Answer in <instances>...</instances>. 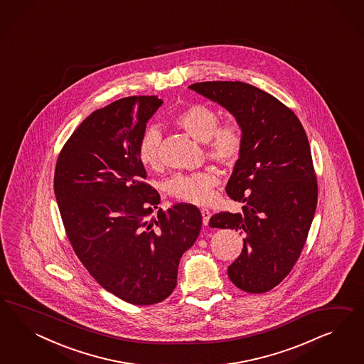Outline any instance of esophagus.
Returning a JSON list of instances; mask_svg holds the SVG:
<instances>
[{
    "instance_id": "obj_1",
    "label": "esophagus",
    "mask_w": 364,
    "mask_h": 364,
    "mask_svg": "<svg viewBox=\"0 0 364 364\" xmlns=\"http://www.w3.org/2000/svg\"><path fill=\"white\" fill-rule=\"evenodd\" d=\"M201 216H203V224L204 225H207L208 223H210V210H207V208H201Z\"/></svg>"
}]
</instances>
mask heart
Segmentation results:
<instances>
[{
	"label": "heart",
	"mask_w": 364,
	"mask_h": 364,
	"mask_svg": "<svg viewBox=\"0 0 364 364\" xmlns=\"http://www.w3.org/2000/svg\"><path fill=\"white\" fill-rule=\"evenodd\" d=\"M169 122L205 145L207 157L216 164L233 168L239 164L245 151V132L237 120L220 122L219 112L207 104L195 102L176 110ZM161 133L149 128L137 144V157L145 168L161 166ZM219 177L210 171L176 173L166 184V192L183 203L204 205L213 198Z\"/></svg>",
	"instance_id": "b5f03b06"
}]
</instances>
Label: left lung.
I'll use <instances>...</instances> for the list:
<instances>
[{
  "mask_svg": "<svg viewBox=\"0 0 364 364\" xmlns=\"http://www.w3.org/2000/svg\"><path fill=\"white\" fill-rule=\"evenodd\" d=\"M189 88L227 108L244 128L245 151L225 187L244 203L242 212L215 213L210 227L247 235L228 276L245 292H268L296 264L318 204L307 134L292 110L254 85L205 81Z\"/></svg>",
  "mask_w": 364,
  "mask_h": 364,
  "instance_id": "1",
  "label": "left lung"
}]
</instances>
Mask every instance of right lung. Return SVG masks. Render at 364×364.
Listing matches in <instances>:
<instances>
[{
	"label": "right lung",
	"mask_w": 364,
	"mask_h": 364,
	"mask_svg": "<svg viewBox=\"0 0 364 364\" xmlns=\"http://www.w3.org/2000/svg\"><path fill=\"white\" fill-rule=\"evenodd\" d=\"M163 104L154 96L117 100L95 110L60 151L55 195L66 237L100 286L134 306L166 300L183 254L201 228L198 207L160 203L145 178L137 144Z\"/></svg>",
	"instance_id": "1"
}]
</instances>
